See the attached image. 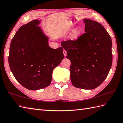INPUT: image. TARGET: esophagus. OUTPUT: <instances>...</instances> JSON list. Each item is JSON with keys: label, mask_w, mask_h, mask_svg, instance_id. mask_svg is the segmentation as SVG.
Masks as SVG:
<instances>
[{"label": "esophagus", "mask_w": 123, "mask_h": 123, "mask_svg": "<svg viewBox=\"0 0 123 123\" xmlns=\"http://www.w3.org/2000/svg\"><path fill=\"white\" fill-rule=\"evenodd\" d=\"M63 55H64V56H66L67 55V51H65V50H63Z\"/></svg>", "instance_id": "esophagus-1"}]
</instances>
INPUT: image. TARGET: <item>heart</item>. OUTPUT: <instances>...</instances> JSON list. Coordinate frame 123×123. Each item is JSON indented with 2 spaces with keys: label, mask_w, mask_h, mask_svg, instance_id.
I'll use <instances>...</instances> for the list:
<instances>
[{
  "label": "heart",
  "mask_w": 123,
  "mask_h": 123,
  "mask_svg": "<svg viewBox=\"0 0 123 123\" xmlns=\"http://www.w3.org/2000/svg\"><path fill=\"white\" fill-rule=\"evenodd\" d=\"M82 32L80 28H75L71 31L69 38L71 40L75 41L78 39Z\"/></svg>",
  "instance_id": "b5f03b06"
}]
</instances>
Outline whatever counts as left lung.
<instances>
[{
  "instance_id": "obj_1",
  "label": "left lung",
  "mask_w": 123,
  "mask_h": 123,
  "mask_svg": "<svg viewBox=\"0 0 123 123\" xmlns=\"http://www.w3.org/2000/svg\"><path fill=\"white\" fill-rule=\"evenodd\" d=\"M85 32L75 41L61 42L71 61L70 78L74 86L92 90L106 78L112 64V39L99 23L84 19Z\"/></svg>"
}]
</instances>
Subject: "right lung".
Listing matches in <instances>:
<instances>
[{
  "label": "right lung",
  "mask_w": 123,
  "mask_h": 123,
  "mask_svg": "<svg viewBox=\"0 0 123 123\" xmlns=\"http://www.w3.org/2000/svg\"><path fill=\"white\" fill-rule=\"evenodd\" d=\"M33 20L19 28L11 40L8 62L13 76L23 86L38 90L49 85L54 68L64 58L63 48L54 49L49 38Z\"/></svg>",
  "instance_id": "add662e5"
}]
</instances>
